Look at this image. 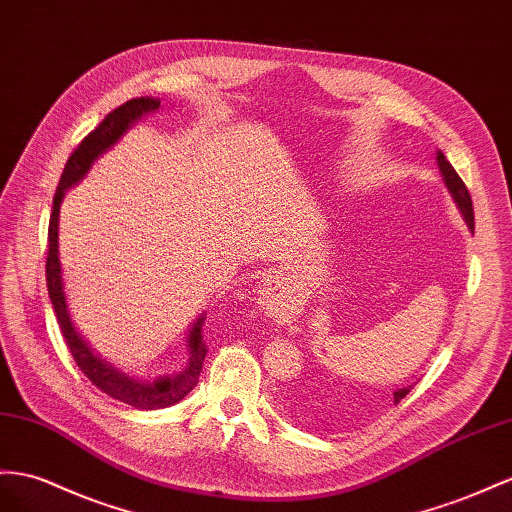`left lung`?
Masks as SVG:
<instances>
[{
	"mask_svg": "<svg viewBox=\"0 0 512 512\" xmlns=\"http://www.w3.org/2000/svg\"><path fill=\"white\" fill-rule=\"evenodd\" d=\"M437 162H439V168H441V175H443L445 186H448V190L452 192L454 201L458 203V207H461V212H463V216H465V220H467V227L474 229V203H471V196H469L467 186L463 183V179L458 177L454 166H452L448 160H445V155H443L441 151H439V155H437ZM409 391H411V387H404V389L393 391V404H398ZM292 406H294V411H298V413H307V411L311 413V404H307L305 398H300V400L292 402Z\"/></svg>",
	"mask_w": 512,
	"mask_h": 512,
	"instance_id": "1",
	"label": "left lung"
}]
</instances>
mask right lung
Returning a JSON list of instances; mask_svg holds the SVG:
<instances>
[{
    "label": "right lung",
    "instance_id": "right-lung-1",
    "mask_svg": "<svg viewBox=\"0 0 512 512\" xmlns=\"http://www.w3.org/2000/svg\"><path fill=\"white\" fill-rule=\"evenodd\" d=\"M160 108V99L153 97H138L129 99L123 106L112 110L106 119H103L90 134L77 144L73 149L71 157L64 164L60 183L54 194V207H51V218H49V233H47V261H45V277H47V292L51 298V305H54L56 318L60 324V331L64 335V342H67L71 355L77 363V368L84 372V376L103 393H108L110 398L125 402L134 409L142 411H153V409H164V406L175 404L183 400L188 393L199 383V376L203 370V361L207 355V344L203 339V322L205 316L194 322L190 331V363L188 368L173 378H160L155 383H144L138 378H131L123 372H119L108 361L97 357L90 346L84 342V337L75 331V326L69 318L67 309V298H64V287H62V274H60V257H58V214H60V203L64 190L71 188L73 183L80 181L90 164L95 162V157L101 155L106 149L123 136V131L140 119L142 114L153 112Z\"/></svg>",
    "mask_w": 512,
    "mask_h": 512
}]
</instances>
